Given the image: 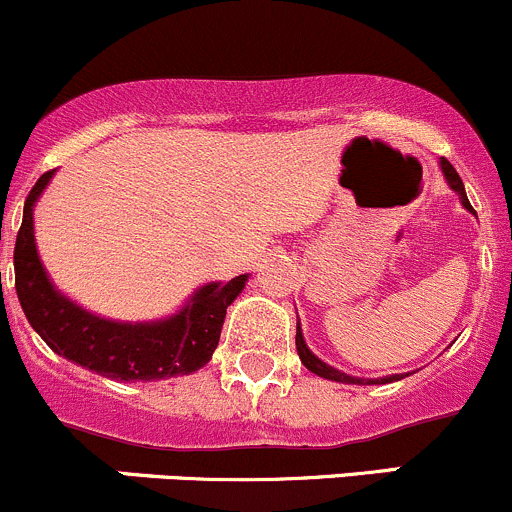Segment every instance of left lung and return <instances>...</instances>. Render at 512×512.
<instances>
[{
  "instance_id": "left-lung-1",
  "label": "left lung",
  "mask_w": 512,
  "mask_h": 512,
  "mask_svg": "<svg viewBox=\"0 0 512 512\" xmlns=\"http://www.w3.org/2000/svg\"><path fill=\"white\" fill-rule=\"evenodd\" d=\"M439 167H441V172H444L446 184H449L453 192L458 194V199H461L463 209H468V212H471V214H476V212H473L471 202H468V197H466V187H463L461 177H458V172L453 170L451 162L446 160V157H441ZM295 350H298L300 362H303V365L308 367L310 372L318 374V377H323V379H330V382H340V384H389V382H397V379L409 377V372H407V374H389V377L365 379V377H352V374H347V372H342V370H335L333 365H328V362L320 360V357L315 355V352L310 350L308 345H305L303 330H300V320H298V325H295Z\"/></svg>"
}]
</instances>
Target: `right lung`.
I'll use <instances>...</instances> for the list:
<instances>
[{"mask_svg":"<svg viewBox=\"0 0 512 512\" xmlns=\"http://www.w3.org/2000/svg\"><path fill=\"white\" fill-rule=\"evenodd\" d=\"M56 170L34 184L14 246V276L21 310L41 340L66 360L120 382H152L202 370L219 345L226 308L244 291L249 273L226 283H204L177 313L128 323L91 313L51 281L34 239V207Z\"/></svg>","mask_w":512,"mask_h":512,"instance_id":"right-lung-1","label":"right lung"}]
</instances>
